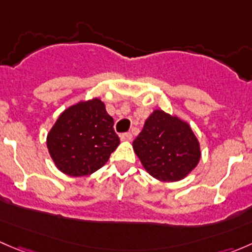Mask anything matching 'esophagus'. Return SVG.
Instances as JSON below:
<instances>
[{
	"mask_svg": "<svg viewBox=\"0 0 252 252\" xmlns=\"http://www.w3.org/2000/svg\"><path fill=\"white\" fill-rule=\"evenodd\" d=\"M121 139L123 141H130L133 139V135H131V133H124L121 135Z\"/></svg>",
	"mask_w": 252,
	"mask_h": 252,
	"instance_id": "obj_1",
	"label": "esophagus"
}]
</instances>
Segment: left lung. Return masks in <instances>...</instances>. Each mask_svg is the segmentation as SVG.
Returning <instances> with one entry per match:
<instances>
[{"label": "left lung", "instance_id": "8db88e82", "mask_svg": "<svg viewBox=\"0 0 252 252\" xmlns=\"http://www.w3.org/2000/svg\"><path fill=\"white\" fill-rule=\"evenodd\" d=\"M133 149L144 168L156 179L177 182L200 161V145L188 123L161 110L146 119Z\"/></svg>", "mask_w": 252, "mask_h": 252}]
</instances>
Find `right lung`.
I'll use <instances>...</instances> for the list:
<instances>
[{
  "mask_svg": "<svg viewBox=\"0 0 252 252\" xmlns=\"http://www.w3.org/2000/svg\"><path fill=\"white\" fill-rule=\"evenodd\" d=\"M113 118L98 98L67 108L47 135V147L60 171L83 177L100 169L119 145Z\"/></svg>",
  "mask_w": 252,
  "mask_h": 252,
  "instance_id": "obj_1",
  "label": "right lung"
}]
</instances>
